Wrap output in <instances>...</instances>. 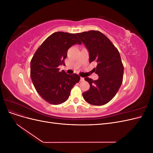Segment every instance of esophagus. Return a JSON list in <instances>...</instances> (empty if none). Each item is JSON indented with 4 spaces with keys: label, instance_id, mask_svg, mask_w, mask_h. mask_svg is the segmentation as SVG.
Returning <instances> with one entry per match:
<instances>
[{
    "label": "esophagus",
    "instance_id": "esophagus-1",
    "mask_svg": "<svg viewBox=\"0 0 153 153\" xmlns=\"http://www.w3.org/2000/svg\"><path fill=\"white\" fill-rule=\"evenodd\" d=\"M84 78H83V77H80V81H84Z\"/></svg>",
    "mask_w": 153,
    "mask_h": 153
}]
</instances>
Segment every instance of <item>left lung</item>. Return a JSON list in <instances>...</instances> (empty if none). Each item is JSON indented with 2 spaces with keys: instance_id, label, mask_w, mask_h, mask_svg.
<instances>
[{
  "instance_id": "8db88e82",
  "label": "left lung",
  "mask_w": 153,
  "mask_h": 153,
  "mask_svg": "<svg viewBox=\"0 0 153 153\" xmlns=\"http://www.w3.org/2000/svg\"><path fill=\"white\" fill-rule=\"evenodd\" d=\"M76 36L89 52V62L95 61L98 63L93 70L99 76L98 79L84 78L89 82L90 88L83 92V97L91 105H103L114 98L122 84L124 66L119 52L100 31L89 30Z\"/></svg>"
}]
</instances>
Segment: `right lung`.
<instances>
[{
  "mask_svg": "<svg viewBox=\"0 0 153 153\" xmlns=\"http://www.w3.org/2000/svg\"><path fill=\"white\" fill-rule=\"evenodd\" d=\"M76 44H81L76 34L56 32L43 41L31 59L32 83L41 98L50 104L65 102L73 87L80 80L77 74L68 75L59 68L65 66L68 50Z\"/></svg>",
  "mask_w": 153,
  "mask_h": 153,
  "instance_id": "1",
  "label": "right lung"
}]
</instances>
